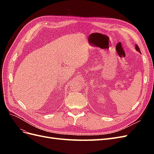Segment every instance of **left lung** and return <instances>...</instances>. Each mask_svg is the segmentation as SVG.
Here are the masks:
<instances>
[{
	"instance_id": "left-lung-1",
	"label": "left lung",
	"mask_w": 154,
	"mask_h": 154,
	"mask_svg": "<svg viewBox=\"0 0 154 154\" xmlns=\"http://www.w3.org/2000/svg\"><path fill=\"white\" fill-rule=\"evenodd\" d=\"M135 48H136V50L139 53H141V51H140V49H139V47L137 46V45L136 44V46H135Z\"/></svg>"
}]
</instances>
